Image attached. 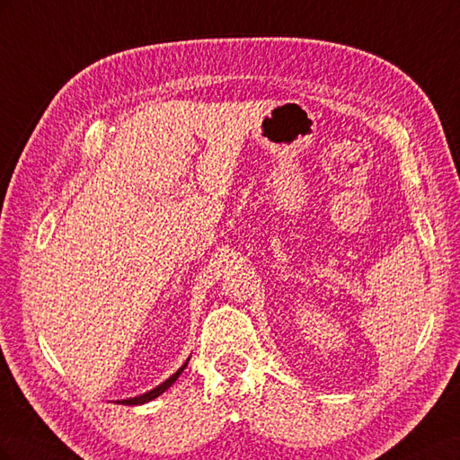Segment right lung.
<instances>
[{"instance_id":"obj_1","label":"right lung","mask_w":460,"mask_h":460,"mask_svg":"<svg viewBox=\"0 0 460 460\" xmlns=\"http://www.w3.org/2000/svg\"><path fill=\"white\" fill-rule=\"evenodd\" d=\"M190 360V358H188ZM188 360H186V363L182 365V367H180L172 376H171V378L169 380H164L161 385H157V387H153L151 389V392H147V394H144V395H137V397H132V399H122V401H117V402H120V405H144V402H147V401H153V399H155V397H159L161 394H164L166 392V389H169L176 380H178V376L180 374H182L184 372V368L188 367Z\"/></svg>"}]
</instances>
